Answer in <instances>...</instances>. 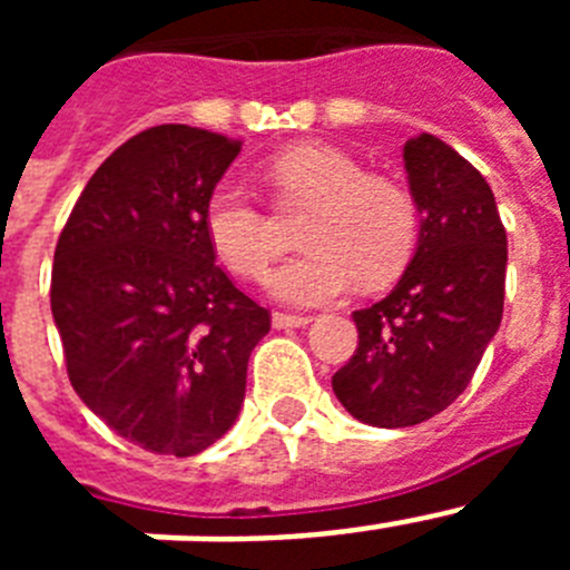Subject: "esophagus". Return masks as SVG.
Instances as JSON below:
<instances>
[{"mask_svg":"<svg viewBox=\"0 0 570 570\" xmlns=\"http://www.w3.org/2000/svg\"><path fill=\"white\" fill-rule=\"evenodd\" d=\"M274 328L285 331V328H305L311 322V316H294V314H274Z\"/></svg>","mask_w":570,"mask_h":570,"instance_id":"34e87169","label":"esophagus"}]
</instances>
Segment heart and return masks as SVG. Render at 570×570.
I'll return each instance as SVG.
<instances>
[{
    "label": "heart",
    "mask_w": 570,
    "mask_h": 570,
    "mask_svg": "<svg viewBox=\"0 0 570 570\" xmlns=\"http://www.w3.org/2000/svg\"><path fill=\"white\" fill-rule=\"evenodd\" d=\"M288 196L314 205L302 245L268 276V291L288 305H325L354 288L394 279L416 242V208L400 185L367 176L331 145H299L274 165ZM205 234L216 256L239 276H259L276 254L274 225L239 179L216 183L205 203Z\"/></svg>",
    "instance_id": "b5f03b06"
}]
</instances>
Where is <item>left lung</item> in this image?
Instances as JSON below:
<instances>
[{"label":"left lung","instance_id":"8db88e82","mask_svg":"<svg viewBox=\"0 0 570 570\" xmlns=\"http://www.w3.org/2000/svg\"><path fill=\"white\" fill-rule=\"evenodd\" d=\"M416 250L385 299L354 311L360 345L331 380L354 420L407 428L445 411L497 336L508 239L485 176L431 134L402 148Z\"/></svg>","mask_w":570,"mask_h":570}]
</instances>
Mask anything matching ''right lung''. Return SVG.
Here are the masks:
<instances>
[{
    "label": "right lung",
    "mask_w": 570,
    "mask_h": 570,
    "mask_svg": "<svg viewBox=\"0 0 570 570\" xmlns=\"http://www.w3.org/2000/svg\"><path fill=\"white\" fill-rule=\"evenodd\" d=\"M242 145L136 134L90 176L53 254L50 311L79 400L150 454L194 456L239 416L268 311L216 265L205 203Z\"/></svg>",
    "instance_id": "obj_1"
}]
</instances>
